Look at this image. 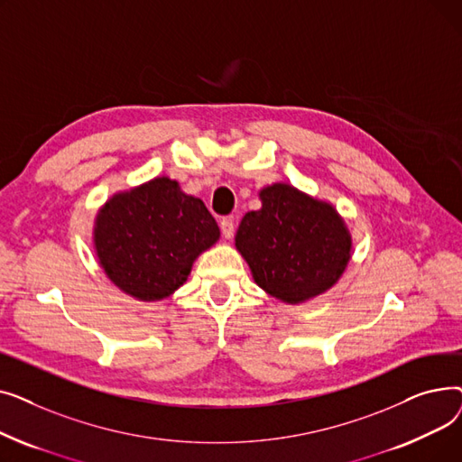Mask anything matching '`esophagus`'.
<instances>
[{
  "label": "esophagus",
  "mask_w": 462,
  "mask_h": 462,
  "mask_svg": "<svg viewBox=\"0 0 462 462\" xmlns=\"http://www.w3.org/2000/svg\"><path fill=\"white\" fill-rule=\"evenodd\" d=\"M234 218L232 217H225L223 221H221V230H223V236L226 237V239H232V236H234Z\"/></svg>",
  "instance_id": "obj_1"
}]
</instances>
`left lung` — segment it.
<instances>
[{"mask_svg":"<svg viewBox=\"0 0 462 462\" xmlns=\"http://www.w3.org/2000/svg\"><path fill=\"white\" fill-rule=\"evenodd\" d=\"M262 208L241 218L236 247L254 282L298 305L329 290L352 256V236L337 209L288 183L260 190Z\"/></svg>","mask_w":462,"mask_h":462,"instance_id":"1","label":"left lung"}]
</instances>
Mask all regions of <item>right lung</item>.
Wrapping results in <instances>:
<instances>
[{"label": "right lung", "instance_id": "right-lung-1", "mask_svg": "<svg viewBox=\"0 0 462 462\" xmlns=\"http://www.w3.org/2000/svg\"><path fill=\"white\" fill-rule=\"evenodd\" d=\"M218 236L204 202L162 176L116 192L95 217L93 245L119 290L140 301H159L187 281L194 260Z\"/></svg>", "mask_w": 462, "mask_h": 462}]
</instances>
